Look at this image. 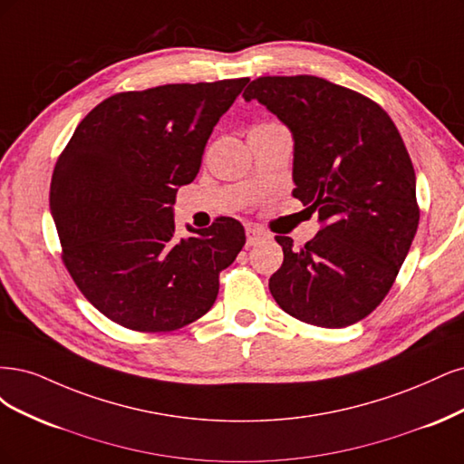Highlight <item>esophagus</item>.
<instances>
[{
	"label": "esophagus",
	"instance_id": "esophagus-1",
	"mask_svg": "<svg viewBox=\"0 0 464 464\" xmlns=\"http://www.w3.org/2000/svg\"><path fill=\"white\" fill-rule=\"evenodd\" d=\"M266 237H267V235H266L260 227H254V226H248V227H246V245H248V246L264 241Z\"/></svg>",
	"mask_w": 464,
	"mask_h": 464
}]
</instances>
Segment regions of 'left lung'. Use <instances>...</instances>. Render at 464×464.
Segmentation results:
<instances>
[{"mask_svg": "<svg viewBox=\"0 0 464 464\" xmlns=\"http://www.w3.org/2000/svg\"><path fill=\"white\" fill-rule=\"evenodd\" d=\"M293 134V197L318 212L320 231L301 250L276 237L283 264L270 277L293 318L347 327L390 293L416 235L412 161L376 102L312 74L260 77L245 91Z\"/></svg>", "mask_w": 464, "mask_h": 464, "instance_id": "left-lung-1", "label": "left lung"}]
</instances>
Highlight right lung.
<instances>
[{
  "label": "right lung",
  "instance_id": "1",
  "mask_svg": "<svg viewBox=\"0 0 464 464\" xmlns=\"http://www.w3.org/2000/svg\"><path fill=\"white\" fill-rule=\"evenodd\" d=\"M248 79L115 94L88 113L59 156L50 210L63 262L103 316L134 332L179 330L210 310L245 227L218 218L175 237L179 187Z\"/></svg>",
  "mask_w": 464,
  "mask_h": 464
}]
</instances>
